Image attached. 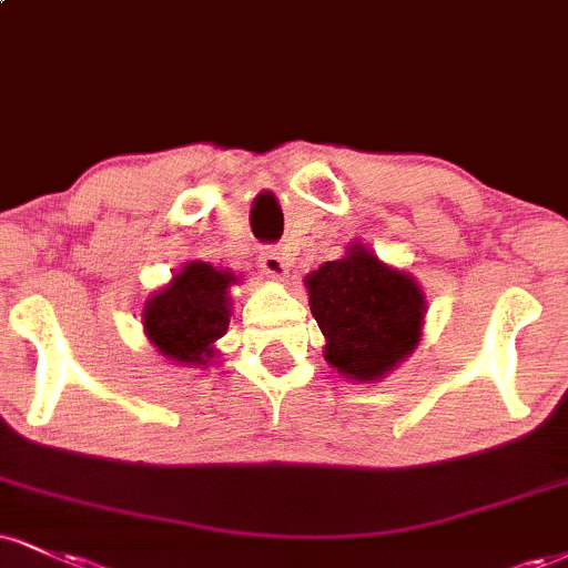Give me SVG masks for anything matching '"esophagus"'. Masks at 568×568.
I'll list each match as a JSON object with an SVG mask.
<instances>
[{"mask_svg": "<svg viewBox=\"0 0 568 568\" xmlns=\"http://www.w3.org/2000/svg\"><path fill=\"white\" fill-rule=\"evenodd\" d=\"M258 266L270 280H285L288 277V262L285 256L275 248H264L262 256H258Z\"/></svg>", "mask_w": 568, "mask_h": 568, "instance_id": "1", "label": "esophagus"}]
</instances>
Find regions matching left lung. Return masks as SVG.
<instances>
[{
  "instance_id": "left-lung-1",
  "label": "left lung",
  "mask_w": 568,
  "mask_h": 568,
  "mask_svg": "<svg viewBox=\"0 0 568 568\" xmlns=\"http://www.w3.org/2000/svg\"><path fill=\"white\" fill-rule=\"evenodd\" d=\"M310 306L325 336V359L357 384H378L418 349L426 293L407 270L381 262L354 241L336 262L304 277Z\"/></svg>"
}]
</instances>
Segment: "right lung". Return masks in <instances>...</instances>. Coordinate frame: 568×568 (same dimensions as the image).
<instances>
[{
    "mask_svg": "<svg viewBox=\"0 0 568 568\" xmlns=\"http://www.w3.org/2000/svg\"><path fill=\"white\" fill-rule=\"evenodd\" d=\"M232 285H241L235 272L201 258L184 262L142 306V327L153 349L182 367L214 365L216 341L230 327Z\"/></svg>",
    "mask_w": 568,
    "mask_h": 568,
    "instance_id": "right-lung-1",
    "label": "right lung"
}]
</instances>
